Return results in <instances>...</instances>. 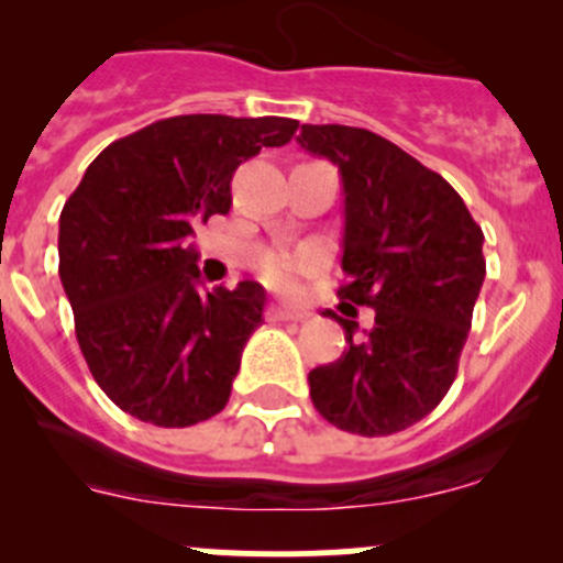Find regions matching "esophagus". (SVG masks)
<instances>
[{"label":"esophagus","mask_w":563,"mask_h":563,"mask_svg":"<svg viewBox=\"0 0 563 563\" xmlns=\"http://www.w3.org/2000/svg\"><path fill=\"white\" fill-rule=\"evenodd\" d=\"M269 318L272 321H299V318H305V313L297 308H288V305L275 302L269 305Z\"/></svg>","instance_id":"1"}]
</instances>
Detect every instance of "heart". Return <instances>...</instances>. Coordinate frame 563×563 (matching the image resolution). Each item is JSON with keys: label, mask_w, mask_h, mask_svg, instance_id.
<instances>
[{"label": "heart", "mask_w": 563, "mask_h": 563, "mask_svg": "<svg viewBox=\"0 0 563 563\" xmlns=\"http://www.w3.org/2000/svg\"><path fill=\"white\" fill-rule=\"evenodd\" d=\"M310 269H313V255L302 253V255H288V258L269 261L264 275L275 288L294 291V288L299 286V280H302V275H308Z\"/></svg>", "instance_id": "1"}]
</instances>
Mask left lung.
<instances>
[{
  "mask_svg": "<svg viewBox=\"0 0 563 563\" xmlns=\"http://www.w3.org/2000/svg\"><path fill=\"white\" fill-rule=\"evenodd\" d=\"M297 144L338 166L343 185L345 305L376 310L371 329L334 318L349 349L310 371L316 411L356 435H391L428 417L457 376L485 280L482 229L455 187L382 135L302 124Z\"/></svg>",
  "mask_w": 563,
  "mask_h": 563,
  "instance_id": "1",
  "label": "left lung"
}]
</instances>
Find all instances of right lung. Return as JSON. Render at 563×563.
Here are the masks:
<instances>
[{"mask_svg":"<svg viewBox=\"0 0 563 563\" xmlns=\"http://www.w3.org/2000/svg\"><path fill=\"white\" fill-rule=\"evenodd\" d=\"M297 119L187 113L106 146L59 214V277L81 354L122 411L190 428L225 408L266 291L203 288L192 229L229 214L231 176Z\"/></svg>","mask_w":563,"mask_h":563,"instance_id":"obj_1","label":"right lung"}]
</instances>
